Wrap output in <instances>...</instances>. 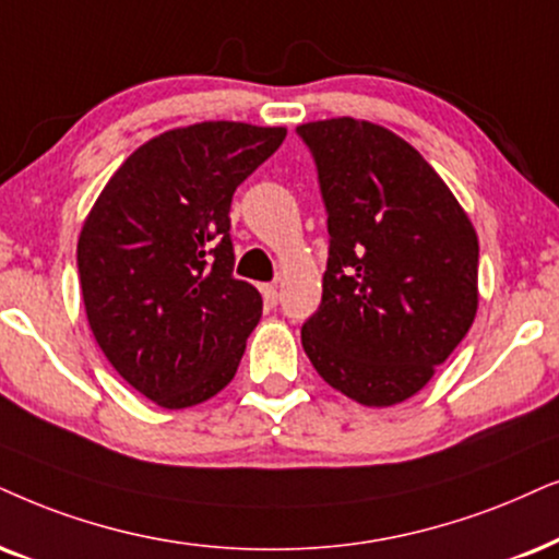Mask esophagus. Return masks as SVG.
Segmentation results:
<instances>
[{
	"instance_id": "34e87169",
	"label": "esophagus",
	"mask_w": 559,
	"mask_h": 559,
	"mask_svg": "<svg viewBox=\"0 0 559 559\" xmlns=\"http://www.w3.org/2000/svg\"><path fill=\"white\" fill-rule=\"evenodd\" d=\"M260 292H263V299H265L267 307H275V304H278V286H275V284H265L263 288H260Z\"/></svg>"
}]
</instances>
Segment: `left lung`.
Returning a JSON list of instances; mask_svg holds the SVG:
<instances>
[{"mask_svg": "<svg viewBox=\"0 0 559 559\" xmlns=\"http://www.w3.org/2000/svg\"><path fill=\"white\" fill-rule=\"evenodd\" d=\"M328 211V271L301 345L345 397L390 407L428 384L477 314L479 245L436 169L369 121L296 129Z\"/></svg>", "mask_w": 559, "mask_h": 559, "instance_id": "obj_1", "label": "left lung"}]
</instances>
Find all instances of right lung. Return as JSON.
Instances as JSON below:
<instances>
[{
	"instance_id": "right-lung-1",
	"label": "right lung",
	"mask_w": 559,
	"mask_h": 559,
	"mask_svg": "<svg viewBox=\"0 0 559 559\" xmlns=\"http://www.w3.org/2000/svg\"><path fill=\"white\" fill-rule=\"evenodd\" d=\"M286 129L206 121L139 146L92 206L76 245L82 299L105 358L167 409L235 379L263 314L235 278L231 195Z\"/></svg>"
}]
</instances>
